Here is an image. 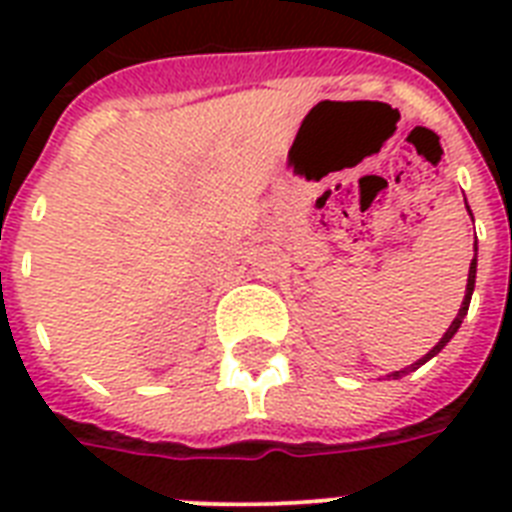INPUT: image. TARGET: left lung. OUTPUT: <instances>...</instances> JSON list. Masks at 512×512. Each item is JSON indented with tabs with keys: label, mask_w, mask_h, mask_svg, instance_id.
<instances>
[{
	"label": "left lung",
	"mask_w": 512,
	"mask_h": 512,
	"mask_svg": "<svg viewBox=\"0 0 512 512\" xmlns=\"http://www.w3.org/2000/svg\"><path fill=\"white\" fill-rule=\"evenodd\" d=\"M470 212V209H468ZM476 255H478V247H476ZM473 289H476V257H473V263H470V273H468V289H465V300H462V305H460V313H457V319L452 321V327L446 329V335L441 337V340H438V345L433 350H430V353H425V356L420 358V361H414L412 366H409V369H401V372H393V374H388V377H401V374H406V372H412V369H417V366L420 364H425V361H428V358H433L436 356V353H441V348H444L446 342L452 340L454 337V332H457V329H460V324H462V319H465V316H468V305H470V295H473Z\"/></svg>",
	"instance_id": "left-lung-1"
}]
</instances>
